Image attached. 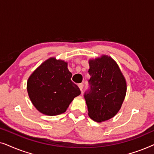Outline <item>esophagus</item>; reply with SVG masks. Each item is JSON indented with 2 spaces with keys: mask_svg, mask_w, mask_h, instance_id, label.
I'll use <instances>...</instances> for the list:
<instances>
[{
  "mask_svg": "<svg viewBox=\"0 0 154 154\" xmlns=\"http://www.w3.org/2000/svg\"><path fill=\"white\" fill-rule=\"evenodd\" d=\"M83 83H80V84H79V88H80V90H81V92L83 91Z\"/></svg>",
  "mask_w": 154,
  "mask_h": 154,
  "instance_id": "esophagus-1",
  "label": "esophagus"
}]
</instances>
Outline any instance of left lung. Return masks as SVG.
<instances>
[{
    "label": "left lung",
    "instance_id": "8db88e82",
    "mask_svg": "<svg viewBox=\"0 0 154 154\" xmlns=\"http://www.w3.org/2000/svg\"><path fill=\"white\" fill-rule=\"evenodd\" d=\"M89 64V87L84 93L88 115L94 121H106L121 109L126 93L125 80L108 56L90 60Z\"/></svg>",
    "mask_w": 154,
    "mask_h": 154
}]
</instances>
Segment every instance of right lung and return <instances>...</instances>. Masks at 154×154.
<instances>
[{
	"label": "right lung",
	"instance_id": "1",
	"mask_svg": "<svg viewBox=\"0 0 154 154\" xmlns=\"http://www.w3.org/2000/svg\"><path fill=\"white\" fill-rule=\"evenodd\" d=\"M71 76L64 61L51 58L43 62L27 82L29 98L35 108L48 116L64 113L74 97L81 94Z\"/></svg>",
	"mask_w": 154,
	"mask_h": 154
}]
</instances>
